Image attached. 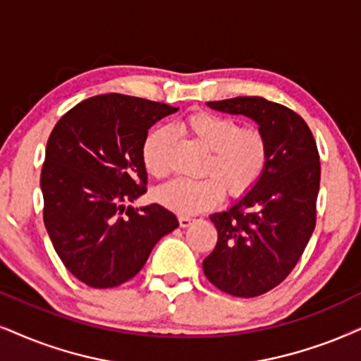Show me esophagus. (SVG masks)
Instances as JSON below:
<instances>
[{
    "mask_svg": "<svg viewBox=\"0 0 361 361\" xmlns=\"http://www.w3.org/2000/svg\"><path fill=\"white\" fill-rule=\"evenodd\" d=\"M178 221H180V226L181 228H186V226L191 225V221H193V220H191L190 216H185V214H181V216L178 218Z\"/></svg>",
    "mask_w": 361,
    "mask_h": 361,
    "instance_id": "1",
    "label": "esophagus"
}]
</instances>
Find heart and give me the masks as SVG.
<instances>
[{
  "label": "heart",
  "instance_id": "obj_1",
  "mask_svg": "<svg viewBox=\"0 0 361 361\" xmlns=\"http://www.w3.org/2000/svg\"><path fill=\"white\" fill-rule=\"evenodd\" d=\"M204 149L209 158L202 180L168 181L154 191L158 203L181 214H193L214 208L223 200L225 188L230 196L248 191L267 170L270 148L262 131L257 128H240L233 118L209 111H195L181 123ZM171 135L166 128H157L145 140L141 161L148 175L163 178L170 171L168 148Z\"/></svg>",
  "mask_w": 361,
  "mask_h": 361
}]
</instances>
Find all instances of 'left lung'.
<instances>
[{"label": "left lung", "mask_w": 361, "mask_h": 361, "mask_svg": "<svg viewBox=\"0 0 361 361\" xmlns=\"http://www.w3.org/2000/svg\"><path fill=\"white\" fill-rule=\"evenodd\" d=\"M258 125L270 148L267 170L238 202L209 214L216 246L203 259L218 290L253 298L275 288L298 263L317 223L320 157L305 120L259 97L207 103Z\"/></svg>", "instance_id": "obj_1"}]
</instances>
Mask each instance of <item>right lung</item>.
Instances as JSON below:
<instances>
[{
	"label": "right lung",
	"mask_w": 361,
	"mask_h": 361,
	"mask_svg": "<svg viewBox=\"0 0 361 361\" xmlns=\"http://www.w3.org/2000/svg\"><path fill=\"white\" fill-rule=\"evenodd\" d=\"M175 111L109 93L78 103L53 128L41 170L43 220L58 257L85 285L128 281L178 228L161 204L126 207L147 193L141 148L148 130Z\"/></svg>",
	"instance_id": "right-lung-1"
}]
</instances>
